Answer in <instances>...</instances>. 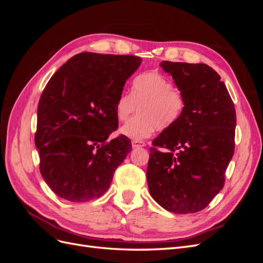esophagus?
<instances>
[{
    "label": "esophagus",
    "instance_id": "1",
    "mask_svg": "<svg viewBox=\"0 0 263 263\" xmlns=\"http://www.w3.org/2000/svg\"><path fill=\"white\" fill-rule=\"evenodd\" d=\"M145 146H146L145 141H141V140H133L132 141L133 148H139V147H145Z\"/></svg>",
    "mask_w": 263,
    "mask_h": 263
}]
</instances>
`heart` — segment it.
<instances>
[{
  "mask_svg": "<svg viewBox=\"0 0 263 263\" xmlns=\"http://www.w3.org/2000/svg\"><path fill=\"white\" fill-rule=\"evenodd\" d=\"M138 108V115L119 129L125 137L144 140L154 132L169 128L181 117L185 99L170 79L158 71H147L133 80L130 94L121 93L115 103V115L125 122Z\"/></svg>",
  "mask_w": 263,
  "mask_h": 263,
  "instance_id": "heart-1",
  "label": "heart"
}]
</instances>
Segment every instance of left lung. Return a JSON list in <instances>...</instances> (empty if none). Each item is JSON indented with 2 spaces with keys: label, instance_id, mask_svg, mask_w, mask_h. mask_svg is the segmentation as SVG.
<instances>
[{
  "label": "left lung",
  "instance_id": "obj_1",
  "mask_svg": "<svg viewBox=\"0 0 263 263\" xmlns=\"http://www.w3.org/2000/svg\"><path fill=\"white\" fill-rule=\"evenodd\" d=\"M160 66L182 92L185 108L149 149V192L166 211L196 213L224 187L235 150V105L219 74L208 65L162 61Z\"/></svg>",
  "mask_w": 263,
  "mask_h": 263
}]
</instances>
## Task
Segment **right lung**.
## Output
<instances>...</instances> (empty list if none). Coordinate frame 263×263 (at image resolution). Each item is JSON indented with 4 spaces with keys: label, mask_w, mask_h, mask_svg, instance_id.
<instances>
[{
    "label": "right lung",
    "mask_w": 263,
    "mask_h": 263,
    "mask_svg": "<svg viewBox=\"0 0 263 263\" xmlns=\"http://www.w3.org/2000/svg\"><path fill=\"white\" fill-rule=\"evenodd\" d=\"M141 59L128 54L81 52L61 66L37 108L35 145L39 169L59 197L81 203L104 194L132 150L118 127L115 103Z\"/></svg>",
    "instance_id": "add662e5"
}]
</instances>
